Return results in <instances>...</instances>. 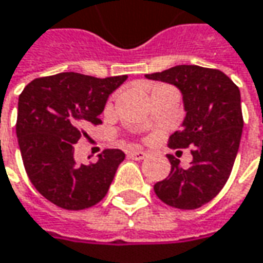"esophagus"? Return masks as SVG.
Wrapping results in <instances>:
<instances>
[{
  "instance_id": "1",
  "label": "esophagus",
  "mask_w": 263,
  "mask_h": 263,
  "mask_svg": "<svg viewBox=\"0 0 263 263\" xmlns=\"http://www.w3.org/2000/svg\"><path fill=\"white\" fill-rule=\"evenodd\" d=\"M146 156V152H141V150H131V152H128V158L135 159V161H141V159H144Z\"/></svg>"
}]
</instances>
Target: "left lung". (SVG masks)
<instances>
[{
	"instance_id": "8db88e82",
	"label": "left lung",
	"mask_w": 263,
	"mask_h": 263,
	"mask_svg": "<svg viewBox=\"0 0 263 263\" xmlns=\"http://www.w3.org/2000/svg\"><path fill=\"white\" fill-rule=\"evenodd\" d=\"M146 77L181 90L186 117L168 147H191L193 156L191 165L181 168L177 158L168 155L171 171L155 184V193L170 207L199 209L223 189L237 158L244 125L238 86L222 71L198 65H177Z\"/></svg>"
}]
</instances>
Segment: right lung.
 I'll return each mask as SVG.
<instances>
[{
	"label": "right lung",
	"mask_w": 263,
	"mask_h": 263,
	"mask_svg": "<svg viewBox=\"0 0 263 263\" xmlns=\"http://www.w3.org/2000/svg\"><path fill=\"white\" fill-rule=\"evenodd\" d=\"M128 76L97 79L79 72L40 77L19 95L16 135L28 177L64 210L93 207L107 195L125 153L105 148L93 163H79L74 144L101 123L108 95Z\"/></svg>",
	"instance_id": "add662e5"
}]
</instances>
